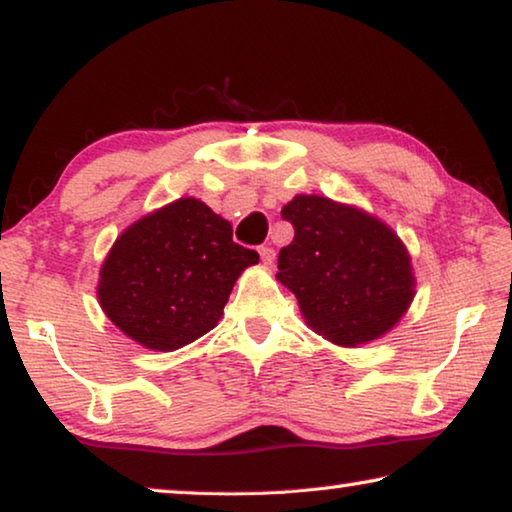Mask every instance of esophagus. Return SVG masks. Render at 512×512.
<instances>
[{
	"instance_id": "esophagus-1",
	"label": "esophagus",
	"mask_w": 512,
	"mask_h": 512,
	"mask_svg": "<svg viewBox=\"0 0 512 512\" xmlns=\"http://www.w3.org/2000/svg\"><path fill=\"white\" fill-rule=\"evenodd\" d=\"M259 257H262L264 266H271L273 259H275V250L271 246H262V248H259Z\"/></svg>"
}]
</instances>
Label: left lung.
Here are the masks:
<instances>
[{
	"label": "left lung",
	"mask_w": 512,
	"mask_h": 512,
	"mask_svg": "<svg viewBox=\"0 0 512 512\" xmlns=\"http://www.w3.org/2000/svg\"><path fill=\"white\" fill-rule=\"evenodd\" d=\"M296 235L277 257V280L305 323L341 348H357L400 323L415 296L411 255L391 225L354 205L298 194L282 207Z\"/></svg>",
	"instance_id": "8db88e82"
}]
</instances>
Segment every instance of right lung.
Returning <instances> with one entry per match:
<instances>
[{
  "label": "right lung",
  "mask_w": 512,
  "mask_h": 512,
  "mask_svg": "<svg viewBox=\"0 0 512 512\" xmlns=\"http://www.w3.org/2000/svg\"><path fill=\"white\" fill-rule=\"evenodd\" d=\"M259 262L232 225L185 196L121 232L99 271L101 309L128 339L173 352L216 327L237 277Z\"/></svg>",
  "instance_id": "add662e5"
}]
</instances>
